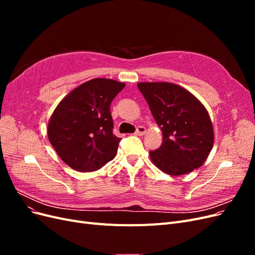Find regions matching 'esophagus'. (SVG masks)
<instances>
[{"label":"esophagus","instance_id":"obj_1","mask_svg":"<svg viewBox=\"0 0 255 255\" xmlns=\"http://www.w3.org/2000/svg\"><path fill=\"white\" fill-rule=\"evenodd\" d=\"M145 132H146V129H145L144 127H138L137 129H136V132H135V135L142 136V135L145 134Z\"/></svg>","mask_w":255,"mask_h":255}]
</instances>
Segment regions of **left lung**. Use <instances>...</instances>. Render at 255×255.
Returning <instances> with one entry per match:
<instances>
[{
    "mask_svg": "<svg viewBox=\"0 0 255 255\" xmlns=\"http://www.w3.org/2000/svg\"><path fill=\"white\" fill-rule=\"evenodd\" d=\"M137 86L163 132V143L150 151L152 163L170 175L201 167L214 144L212 120L204 105L173 83L141 82Z\"/></svg>",
    "mask_w": 255,
    "mask_h": 255,
    "instance_id": "left-lung-1",
    "label": "left lung"
}]
</instances>
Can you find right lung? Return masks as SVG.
Instances as JSON below:
<instances>
[{
    "mask_svg": "<svg viewBox=\"0 0 255 255\" xmlns=\"http://www.w3.org/2000/svg\"><path fill=\"white\" fill-rule=\"evenodd\" d=\"M125 86L111 79H92L73 89L54 110L48 138L69 167L90 172L114 159L121 138L113 134L110 106Z\"/></svg>",
    "mask_w": 255,
    "mask_h": 255,
    "instance_id": "add662e5",
    "label": "right lung"
}]
</instances>
